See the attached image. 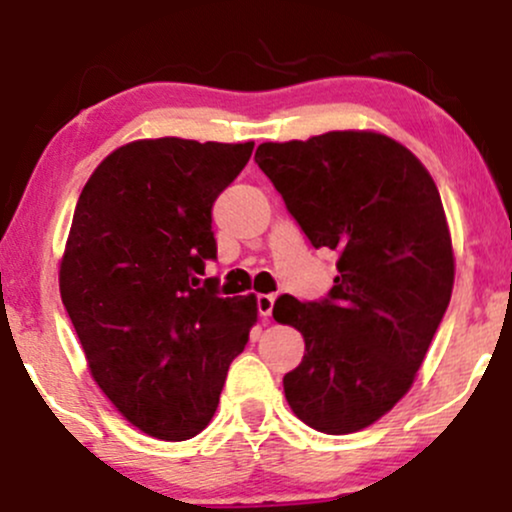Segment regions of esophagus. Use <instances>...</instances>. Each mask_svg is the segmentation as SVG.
Wrapping results in <instances>:
<instances>
[{"label": "esophagus", "instance_id": "1", "mask_svg": "<svg viewBox=\"0 0 512 512\" xmlns=\"http://www.w3.org/2000/svg\"><path fill=\"white\" fill-rule=\"evenodd\" d=\"M255 301H257V313H260L262 317L272 315V308H274V296H272V293H260V296H257Z\"/></svg>", "mask_w": 512, "mask_h": 512}]
</instances>
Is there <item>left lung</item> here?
<instances>
[{"instance_id": "8db88e82", "label": "left lung", "mask_w": 512, "mask_h": 512, "mask_svg": "<svg viewBox=\"0 0 512 512\" xmlns=\"http://www.w3.org/2000/svg\"><path fill=\"white\" fill-rule=\"evenodd\" d=\"M255 163L310 245L339 255L325 298L274 303V320L305 339L286 402L315 431H361L407 395L448 310L455 264L438 187L375 132L260 144Z\"/></svg>"}]
</instances>
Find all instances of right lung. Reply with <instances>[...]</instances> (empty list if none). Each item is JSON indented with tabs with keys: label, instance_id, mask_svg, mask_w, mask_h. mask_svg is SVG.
I'll list each match as a JSON object with an SVG mask.
<instances>
[{
	"label": "right lung",
	"instance_id": "right-lung-1",
	"mask_svg": "<svg viewBox=\"0 0 512 512\" xmlns=\"http://www.w3.org/2000/svg\"><path fill=\"white\" fill-rule=\"evenodd\" d=\"M252 142L163 137L113 151L76 202L62 303L93 380L149 436L187 440L219 407L257 320L255 296L221 298L211 209Z\"/></svg>",
	"mask_w": 512,
	"mask_h": 512
}]
</instances>
